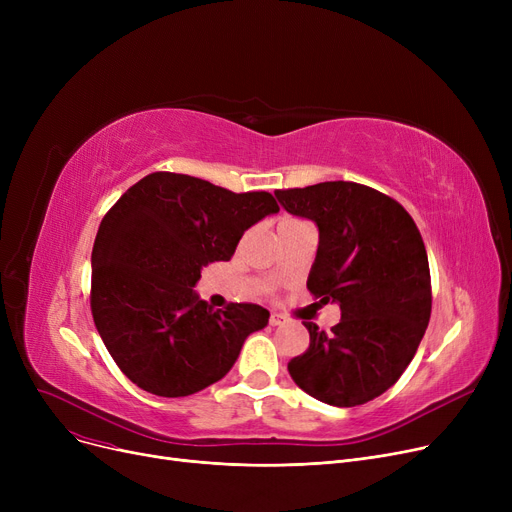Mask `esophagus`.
I'll use <instances>...</instances> for the list:
<instances>
[{"mask_svg": "<svg viewBox=\"0 0 512 512\" xmlns=\"http://www.w3.org/2000/svg\"><path fill=\"white\" fill-rule=\"evenodd\" d=\"M282 324H284V317L280 313L270 315V326H282Z\"/></svg>", "mask_w": 512, "mask_h": 512, "instance_id": "obj_1", "label": "esophagus"}]
</instances>
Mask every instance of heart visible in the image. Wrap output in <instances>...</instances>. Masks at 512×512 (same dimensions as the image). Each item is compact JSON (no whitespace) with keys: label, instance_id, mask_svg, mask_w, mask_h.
Here are the masks:
<instances>
[{"label":"heart","instance_id":"obj_1","mask_svg":"<svg viewBox=\"0 0 512 512\" xmlns=\"http://www.w3.org/2000/svg\"><path fill=\"white\" fill-rule=\"evenodd\" d=\"M303 220H297V218H284L282 222H280V230H284V228H290V226H294V224H301Z\"/></svg>","mask_w":512,"mask_h":512}]
</instances>
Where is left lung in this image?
<instances>
[{"label":"left lung","instance_id":"left-lung-1","mask_svg":"<svg viewBox=\"0 0 512 512\" xmlns=\"http://www.w3.org/2000/svg\"><path fill=\"white\" fill-rule=\"evenodd\" d=\"M276 197L317 224L307 288L319 303L336 301L342 315L332 332L303 321L309 348L290 359V378L328 405H365L405 373L432 315L419 228L398 201L357 182L280 188Z\"/></svg>","mask_w":512,"mask_h":512}]
</instances>
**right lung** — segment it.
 I'll return each mask as SVG.
<instances>
[{
	"instance_id": "obj_1",
	"label": "right lung",
	"mask_w": 512,
	"mask_h": 512,
	"mask_svg": "<svg viewBox=\"0 0 512 512\" xmlns=\"http://www.w3.org/2000/svg\"><path fill=\"white\" fill-rule=\"evenodd\" d=\"M276 211L265 191L232 193L195 176L153 172L103 215L91 255V313L132 384L178 398L230 371L270 311L255 303L213 309L193 286L205 265L228 261L245 230Z\"/></svg>"
}]
</instances>
